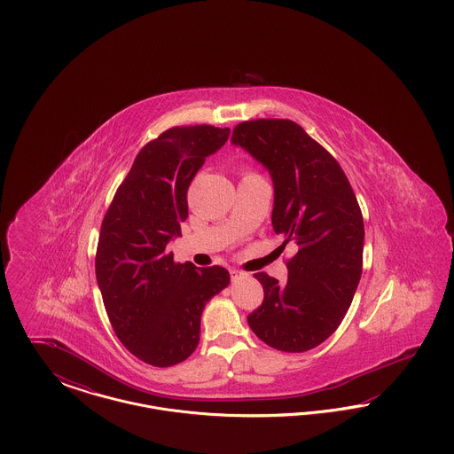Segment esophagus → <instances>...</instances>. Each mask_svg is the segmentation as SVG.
<instances>
[{
	"label": "esophagus",
	"instance_id": "34e87169",
	"mask_svg": "<svg viewBox=\"0 0 454 454\" xmlns=\"http://www.w3.org/2000/svg\"><path fill=\"white\" fill-rule=\"evenodd\" d=\"M230 276H231V281L233 282L238 281V279H241V278H245V274H243V272H239L238 269H231V270H230Z\"/></svg>",
	"mask_w": 454,
	"mask_h": 454
}]
</instances>
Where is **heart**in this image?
Here are the masks:
<instances>
[{"mask_svg":"<svg viewBox=\"0 0 454 454\" xmlns=\"http://www.w3.org/2000/svg\"><path fill=\"white\" fill-rule=\"evenodd\" d=\"M254 172H245L243 173V176H247V175H252Z\"/></svg>","mask_w":454,"mask_h":454,"instance_id":"obj_1","label":"heart"}]
</instances>
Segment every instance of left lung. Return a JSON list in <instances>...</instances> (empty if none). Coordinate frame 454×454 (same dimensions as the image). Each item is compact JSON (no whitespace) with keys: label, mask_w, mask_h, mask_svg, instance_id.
<instances>
[{"label":"left lung","mask_w":454,"mask_h":454,"mask_svg":"<svg viewBox=\"0 0 454 454\" xmlns=\"http://www.w3.org/2000/svg\"><path fill=\"white\" fill-rule=\"evenodd\" d=\"M274 182L272 226L298 252L281 284L257 272L263 301L254 333L282 352L320 346L342 324L363 274L364 221L337 160L289 119L239 122L231 136Z\"/></svg>","instance_id":"obj_1"}]
</instances>
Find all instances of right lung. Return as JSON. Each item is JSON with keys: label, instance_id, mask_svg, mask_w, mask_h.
I'll return each mask as SVG.
<instances>
[{"label": "right lung", "instance_id": "add662e5", "mask_svg": "<svg viewBox=\"0 0 454 454\" xmlns=\"http://www.w3.org/2000/svg\"><path fill=\"white\" fill-rule=\"evenodd\" d=\"M230 136L215 126L161 132L137 153L102 221L95 274L119 340L146 364L175 366L199 344L200 315L230 284L224 267L173 260L167 245L189 216L187 191Z\"/></svg>", "mask_w": 454, "mask_h": 454}]
</instances>
